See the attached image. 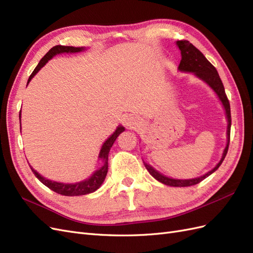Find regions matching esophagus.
I'll return each mask as SVG.
<instances>
[{
	"label": "esophagus",
	"instance_id": "1",
	"mask_svg": "<svg viewBox=\"0 0 253 253\" xmlns=\"http://www.w3.org/2000/svg\"><path fill=\"white\" fill-rule=\"evenodd\" d=\"M124 124L126 127H129V128H133L138 126V122H137V120L133 116H126L124 120Z\"/></svg>",
	"mask_w": 253,
	"mask_h": 253
}]
</instances>
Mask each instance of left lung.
I'll use <instances>...</instances> for the list:
<instances>
[{
    "label": "left lung",
    "instance_id": "1",
    "mask_svg": "<svg viewBox=\"0 0 253 253\" xmlns=\"http://www.w3.org/2000/svg\"><path fill=\"white\" fill-rule=\"evenodd\" d=\"M176 45H177V47L179 48L180 55H181V60L178 65V71L181 73H192L196 78L206 83L207 85H208L214 93H215L218 100L220 101L221 105H223L225 114H226V119H227V133H226L227 143L224 149L223 155H221V158L216 164V166L209 172L205 173L202 176H198V177L189 178V179L172 178V177H169V176H166L163 173L158 172L151 165L145 163L144 160H143V165L145 167V169L149 171V173L153 176V177H154L156 180H158L159 182L164 183V185L170 186V187H190V186L196 185L198 182H201L202 180L208 177L209 175L215 172L221 165V163H223V160L225 159L228 152V148H229V141H230L231 113H230V104H229L223 82H221L219 78L216 68L214 67L209 61L206 59V57L203 55V53L189 41L187 40L176 41Z\"/></svg>",
    "mask_w": 253,
    "mask_h": 253
}]
</instances>
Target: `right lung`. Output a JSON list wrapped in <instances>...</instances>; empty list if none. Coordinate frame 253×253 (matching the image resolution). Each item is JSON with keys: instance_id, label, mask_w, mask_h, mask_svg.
Returning <instances> with one entry per match:
<instances>
[{"instance_id": "1", "label": "right lung", "mask_w": 253, "mask_h": 253, "mask_svg": "<svg viewBox=\"0 0 253 253\" xmlns=\"http://www.w3.org/2000/svg\"><path fill=\"white\" fill-rule=\"evenodd\" d=\"M87 48L86 47H74V46H63V45H56L52 48L49 49V51L45 55L41 61L39 62V64L37 65V67L34 70L33 74L30 75V77L27 81V84L30 82L35 76L38 74L41 68L46 64L50 59H52L57 55H61V53H76V52H81V51H85ZM20 121H21V112H20ZM125 126H118L115 129V132L106 139L102 147L100 149V152H99L98 155V159L101 160V167H99L96 171H94V173L91 174L89 177L85 178L84 180L78 181V182H74V183H65V182H59V181H53L50 179L45 178L44 176H42L40 173H38L34 168L29 165L30 169L34 172L36 177L39 179L43 185L46 186L47 188H49L50 190L55 191L56 193H59L61 195H65V196H79V195H86L89 193H93L95 191H97L99 188L101 187V185L103 183L106 174H108V170H109V153L110 150L112 148V145L114 144V142L116 141L117 137L122 133L125 132Z\"/></svg>"}]
</instances>
